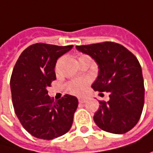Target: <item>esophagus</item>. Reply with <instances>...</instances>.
Listing matches in <instances>:
<instances>
[{
  "mask_svg": "<svg viewBox=\"0 0 153 153\" xmlns=\"http://www.w3.org/2000/svg\"><path fill=\"white\" fill-rule=\"evenodd\" d=\"M85 102H86V99H84V98H79V102L84 103Z\"/></svg>",
  "mask_w": 153,
  "mask_h": 153,
  "instance_id": "34e87169",
  "label": "esophagus"
}]
</instances>
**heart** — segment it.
I'll use <instances>...</instances> for the list:
<instances>
[{"mask_svg":"<svg viewBox=\"0 0 153 153\" xmlns=\"http://www.w3.org/2000/svg\"><path fill=\"white\" fill-rule=\"evenodd\" d=\"M84 57H88V56L81 55V56H79V60H81ZM56 68H58V64H57ZM86 84H87L86 82L82 81V80L72 81L68 84V91H69V92H71V94H74V95H82L86 91Z\"/></svg>","mask_w":153,"mask_h":153,"instance_id":"1","label":"heart"}]
</instances>
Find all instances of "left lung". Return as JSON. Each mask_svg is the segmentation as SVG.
I'll return each instance as SVG.
<instances>
[{
    "label": "left lung",
    "mask_w": 153,
    "mask_h": 153,
    "mask_svg": "<svg viewBox=\"0 0 153 153\" xmlns=\"http://www.w3.org/2000/svg\"><path fill=\"white\" fill-rule=\"evenodd\" d=\"M97 62L99 74L91 87L109 93L108 102L100 101L93 120L100 129L115 134L131 131L139 122L144 105V83L141 67L124 46L105 42L76 46Z\"/></svg>",
    "instance_id": "8db88e82"
}]
</instances>
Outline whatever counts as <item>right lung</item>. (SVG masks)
<instances>
[{"instance_id":"1","label":"right lung","mask_w":153,"mask_h":153,"mask_svg":"<svg viewBox=\"0 0 153 153\" xmlns=\"http://www.w3.org/2000/svg\"><path fill=\"white\" fill-rule=\"evenodd\" d=\"M72 47L32 44L22 52L13 68L10 91L14 111L22 127L38 139L60 137L72 125L78 99L66 94L53 102L47 91L56 80L57 60Z\"/></svg>"}]
</instances>
